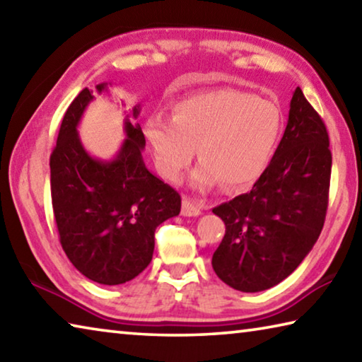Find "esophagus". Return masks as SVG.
<instances>
[{"label": "esophagus", "mask_w": 362, "mask_h": 362, "mask_svg": "<svg viewBox=\"0 0 362 362\" xmlns=\"http://www.w3.org/2000/svg\"><path fill=\"white\" fill-rule=\"evenodd\" d=\"M201 214V204L196 203L192 198H183L182 203V216L185 217H196Z\"/></svg>", "instance_id": "1"}]
</instances>
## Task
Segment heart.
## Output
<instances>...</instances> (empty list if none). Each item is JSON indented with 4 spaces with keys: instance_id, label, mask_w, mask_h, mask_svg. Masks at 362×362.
Listing matches in <instances>:
<instances>
[{
    "instance_id": "1",
    "label": "heart",
    "mask_w": 362,
    "mask_h": 362,
    "mask_svg": "<svg viewBox=\"0 0 362 362\" xmlns=\"http://www.w3.org/2000/svg\"><path fill=\"white\" fill-rule=\"evenodd\" d=\"M281 132L276 103L230 88L187 97L174 107L173 119L151 116L145 122L156 168L168 180L180 179L198 148L192 183L199 189L252 185L272 161Z\"/></svg>"
}]
</instances>
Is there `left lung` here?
<instances>
[{
	"label": "left lung",
	"instance_id": "8db88e82",
	"mask_svg": "<svg viewBox=\"0 0 362 362\" xmlns=\"http://www.w3.org/2000/svg\"><path fill=\"white\" fill-rule=\"evenodd\" d=\"M332 155L321 116L293 90L289 119L276 151L249 193L214 207L225 236L212 268L225 284L260 292L296 269L326 220Z\"/></svg>",
	"mask_w": 362,
	"mask_h": 362
}]
</instances>
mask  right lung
Here are the masks:
<instances>
[{
  "mask_svg": "<svg viewBox=\"0 0 362 362\" xmlns=\"http://www.w3.org/2000/svg\"><path fill=\"white\" fill-rule=\"evenodd\" d=\"M107 90V83L95 86ZM84 88L70 103L51 155V196L60 244L79 273L99 284H124L144 272L155 250L156 226L179 216L175 189L146 169L142 127L124 119L126 139L113 159L90 156L78 136ZM140 105L132 108L137 118Z\"/></svg>",
  "mask_w": 362,
  "mask_h": 362,
  "instance_id": "right-lung-1",
  "label": "right lung"
}]
</instances>
